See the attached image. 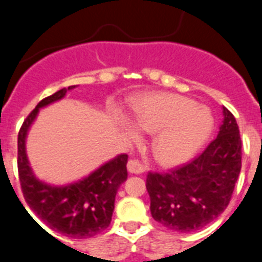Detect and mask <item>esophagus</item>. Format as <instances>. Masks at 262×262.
<instances>
[{"label":"esophagus","mask_w":262,"mask_h":262,"mask_svg":"<svg viewBox=\"0 0 262 262\" xmlns=\"http://www.w3.org/2000/svg\"><path fill=\"white\" fill-rule=\"evenodd\" d=\"M126 167H128V171L132 172V174H142L144 171V166L138 160H129Z\"/></svg>","instance_id":"34e87169"}]
</instances>
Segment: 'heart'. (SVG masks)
<instances>
[{
	"label": "heart",
	"mask_w": 262,
	"mask_h": 262,
	"mask_svg": "<svg viewBox=\"0 0 262 262\" xmlns=\"http://www.w3.org/2000/svg\"><path fill=\"white\" fill-rule=\"evenodd\" d=\"M133 113L134 123L141 130L156 133L152 154L164 166H178L192 159L214 129V119L207 108L174 93L143 96L134 102ZM124 128L132 139L139 138L130 121H125Z\"/></svg>",
	"instance_id": "1"
}]
</instances>
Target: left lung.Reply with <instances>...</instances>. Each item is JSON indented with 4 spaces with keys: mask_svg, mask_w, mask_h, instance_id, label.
<instances>
[{
    "mask_svg": "<svg viewBox=\"0 0 262 262\" xmlns=\"http://www.w3.org/2000/svg\"><path fill=\"white\" fill-rule=\"evenodd\" d=\"M217 137L192 162L165 174L148 172L151 215L175 232H194L220 216L242 167V141L233 114L223 107Z\"/></svg>",
    "mask_w": 262,
    "mask_h": 262,
    "instance_id": "8db88e82",
    "label": "left lung"
}]
</instances>
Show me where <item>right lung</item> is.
<instances>
[{
  "label": "right lung",
  "mask_w": 262,
  "mask_h": 262,
  "mask_svg": "<svg viewBox=\"0 0 262 262\" xmlns=\"http://www.w3.org/2000/svg\"><path fill=\"white\" fill-rule=\"evenodd\" d=\"M75 85L40 101L28 115L17 136V169L23 194L34 214L51 229L70 238H90L110 225L119 187L128 178V155H118L87 177L53 185L38 179L27 155V137L40 108L62 100Z\"/></svg>",
  "instance_id": "right-lung-1"
}]
</instances>
